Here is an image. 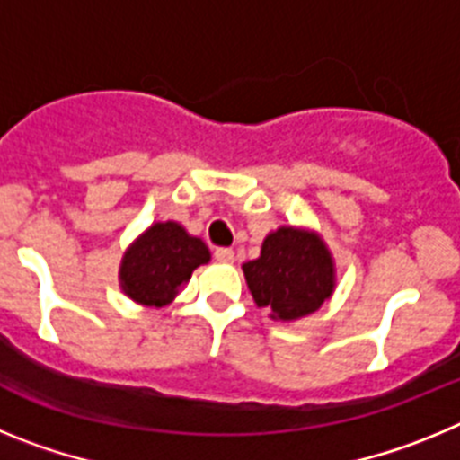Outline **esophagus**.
Wrapping results in <instances>:
<instances>
[{
    "mask_svg": "<svg viewBox=\"0 0 460 460\" xmlns=\"http://www.w3.org/2000/svg\"><path fill=\"white\" fill-rule=\"evenodd\" d=\"M214 258H217V262H223V265H230V262H234L233 249H217L214 251Z\"/></svg>",
    "mask_w": 460,
    "mask_h": 460,
    "instance_id": "obj_1",
    "label": "esophagus"
}]
</instances>
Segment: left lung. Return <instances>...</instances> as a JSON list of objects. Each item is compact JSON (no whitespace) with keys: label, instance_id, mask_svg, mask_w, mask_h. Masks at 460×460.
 Returning <instances> with one entry per match:
<instances>
[{"label":"left lung","instance_id":"1","mask_svg":"<svg viewBox=\"0 0 460 460\" xmlns=\"http://www.w3.org/2000/svg\"><path fill=\"white\" fill-rule=\"evenodd\" d=\"M255 304L274 320H296L318 311L334 290V262L315 233L279 227L258 260L243 265Z\"/></svg>","mask_w":460,"mask_h":460}]
</instances>
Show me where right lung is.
<instances>
[{
  "instance_id": "right-lung-1",
  "label": "right lung",
  "mask_w": 460,
  "mask_h": 460,
  "mask_svg": "<svg viewBox=\"0 0 460 460\" xmlns=\"http://www.w3.org/2000/svg\"><path fill=\"white\" fill-rule=\"evenodd\" d=\"M205 262L209 251L202 239L190 237L180 223H154L121 260V288L133 302L165 306Z\"/></svg>"
}]
</instances>
